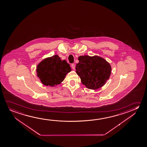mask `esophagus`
<instances>
[{"label": "esophagus", "mask_w": 147, "mask_h": 147, "mask_svg": "<svg viewBox=\"0 0 147 147\" xmlns=\"http://www.w3.org/2000/svg\"><path fill=\"white\" fill-rule=\"evenodd\" d=\"M71 67H72V68L73 70H75V64L72 63V64L71 65Z\"/></svg>", "instance_id": "1"}]
</instances>
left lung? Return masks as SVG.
Returning <instances> with one entry per match:
<instances>
[{
  "label": "left lung",
  "mask_w": 147,
  "mask_h": 147,
  "mask_svg": "<svg viewBox=\"0 0 147 147\" xmlns=\"http://www.w3.org/2000/svg\"><path fill=\"white\" fill-rule=\"evenodd\" d=\"M78 60L76 72L82 84L91 90H97L104 86L111 76L110 64L102 57L96 55L80 56Z\"/></svg>",
  "instance_id": "8db88e82"
}]
</instances>
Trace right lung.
Here are the masks:
<instances>
[{
  "mask_svg": "<svg viewBox=\"0 0 147 147\" xmlns=\"http://www.w3.org/2000/svg\"><path fill=\"white\" fill-rule=\"evenodd\" d=\"M36 71L37 76L43 84L55 86L63 81L71 69L65 60L61 61L55 55L43 59L37 65Z\"/></svg>",
  "mask_w": 147,
  "mask_h": 147,
  "instance_id": "right-lung-1",
  "label": "right lung"
}]
</instances>
